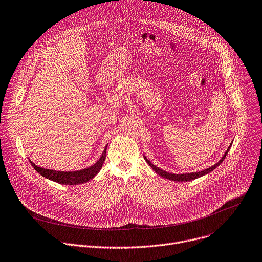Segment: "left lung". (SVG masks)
Wrapping results in <instances>:
<instances>
[{
	"mask_svg": "<svg viewBox=\"0 0 262 262\" xmlns=\"http://www.w3.org/2000/svg\"><path fill=\"white\" fill-rule=\"evenodd\" d=\"M231 146H232V144L230 145V147L227 149V151L225 152V154H224V156L221 157V159L219 160L218 163H216L214 166H212V167H210V168H208V169H206V170H203V171H198V172H192V173H184V174H174V173H169V172H167V171H164V170H162L160 168H158V167H156L155 165H153L150 160L144 155V158H145V160L146 162L148 163V165L153 169V171L154 172H156L159 176H162V177H164V178H167V179H170V180H174V182H190V180H193V179H196V178H198V177H201V176H204V175H206V174H209V173H211L213 170H215L218 166H220V164L224 162V159L226 158V156H227V154H228V152H229V150H230V148H231Z\"/></svg>",
	"mask_w": 262,
	"mask_h": 262,
	"instance_id": "8db88e82",
	"label": "left lung"
}]
</instances>
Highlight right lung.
<instances>
[{"label": "right lung", "instance_id": "1", "mask_svg": "<svg viewBox=\"0 0 262 262\" xmlns=\"http://www.w3.org/2000/svg\"><path fill=\"white\" fill-rule=\"evenodd\" d=\"M107 147L108 145L105 147L103 154L100 155L99 159L97 162L93 165L90 166L86 169L83 170H78V171H69V172H65V171H54V170H49V169H44L41 167L35 166L31 160L29 159V162L31 164V166L35 169V171L42 175L43 177L52 180V182H55L57 184L61 185H79V184H85L87 182H89L90 179H92L95 175H97V173L102 169L104 162L106 159V151H107Z\"/></svg>", "mask_w": 262, "mask_h": 262}]
</instances>
